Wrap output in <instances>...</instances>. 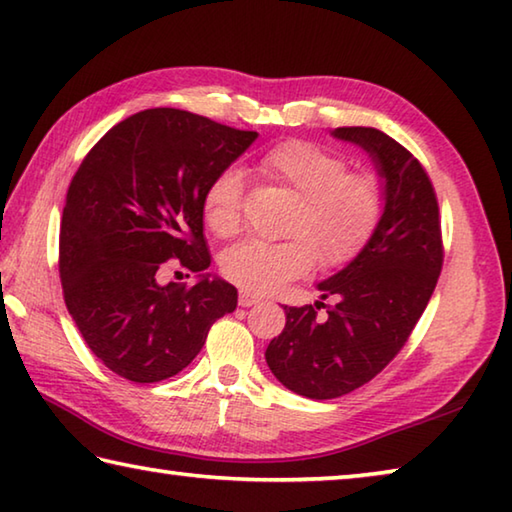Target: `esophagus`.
<instances>
[{"label":"esophagus","instance_id":"1","mask_svg":"<svg viewBox=\"0 0 512 512\" xmlns=\"http://www.w3.org/2000/svg\"><path fill=\"white\" fill-rule=\"evenodd\" d=\"M261 299L256 297L254 292H247V290H240V297H238V303L242 308H249V306H254V303H258Z\"/></svg>","mask_w":512,"mask_h":512}]
</instances>
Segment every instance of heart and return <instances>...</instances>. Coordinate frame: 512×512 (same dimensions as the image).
<instances>
[{
  "label": "heart",
  "instance_id": "1",
  "mask_svg": "<svg viewBox=\"0 0 512 512\" xmlns=\"http://www.w3.org/2000/svg\"><path fill=\"white\" fill-rule=\"evenodd\" d=\"M272 182L299 195L290 240H245L220 256L229 281L254 292H272L306 276L321 256L324 265H342L360 251L382 218V186L366 170H348V161L312 141H283L261 159ZM204 222L218 238L242 227V175L227 168L211 179L202 197Z\"/></svg>",
  "mask_w": 512,
  "mask_h": 512
}]
</instances>
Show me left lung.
<instances>
[{"label": "left lung", "instance_id": "8db88e82", "mask_svg": "<svg viewBox=\"0 0 512 512\" xmlns=\"http://www.w3.org/2000/svg\"><path fill=\"white\" fill-rule=\"evenodd\" d=\"M333 137L369 152L384 179V211L360 254L317 285L333 306H285L283 333L265 351L276 380L312 400L360 389L400 353L443 267L438 202L420 161L375 128H337Z\"/></svg>", "mask_w": 512, "mask_h": 512}]
</instances>
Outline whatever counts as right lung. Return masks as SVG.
<instances>
[{
	"label": "right lung",
	"mask_w": 512,
	"mask_h": 512,
	"mask_svg": "<svg viewBox=\"0 0 512 512\" xmlns=\"http://www.w3.org/2000/svg\"><path fill=\"white\" fill-rule=\"evenodd\" d=\"M256 137L155 107L107 130L76 170L62 209V294L85 344L121 378H173L236 310L238 290L204 274L202 197ZM170 257L201 272L193 289L158 283Z\"/></svg>",
	"instance_id": "obj_1"
}]
</instances>
